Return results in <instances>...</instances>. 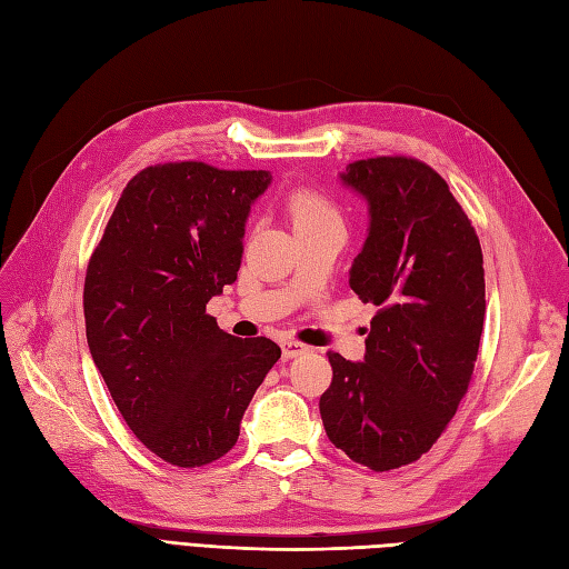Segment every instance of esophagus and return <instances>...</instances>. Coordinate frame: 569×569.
<instances>
[{
  "instance_id": "34e87169",
  "label": "esophagus",
  "mask_w": 569,
  "mask_h": 569,
  "mask_svg": "<svg viewBox=\"0 0 569 569\" xmlns=\"http://www.w3.org/2000/svg\"><path fill=\"white\" fill-rule=\"evenodd\" d=\"M280 347H282L284 359H297V357H301V355H306V351H309V347L301 345V342H295V340H282Z\"/></svg>"
}]
</instances>
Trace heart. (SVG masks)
I'll return each instance as SVG.
<instances>
[{"mask_svg": "<svg viewBox=\"0 0 569 569\" xmlns=\"http://www.w3.org/2000/svg\"><path fill=\"white\" fill-rule=\"evenodd\" d=\"M289 214L297 227L326 222V220H340L337 218V210L330 206L326 196H320L313 189H297L289 196Z\"/></svg>", "mask_w": 569, "mask_h": 569, "instance_id": "1", "label": "heart"}]
</instances>
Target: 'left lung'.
Instances as JSON below:
<instances>
[{
	"instance_id": "obj_1",
	"label": "left lung",
	"mask_w": 569,
	"mask_h": 569,
	"mask_svg": "<svg viewBox=\"0 0 569 569\" xmlns=\"http://www.w3.org/2000/svg\"><path fill=\"white\" fill-rule=\"evenodd\" d=\"M368 203V237L349 287L378 306L363 361L330 351L320 419L335 448L373 469L433 448L467 395L486 318L483 253L445 179L413 158L347 164Z\"/></svg>"
}]
</instances>
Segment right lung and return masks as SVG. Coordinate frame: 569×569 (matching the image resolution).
Instances as JSON below:
<instances>
[{
	"instance_id": "right-lung-1",
	"label": "right lung",
	"mask_w": 569,
	"mask_h": 569,
	"mask_svg": "<svg viewBox=\"0 0 569 569\" xmlns=\"http://www.w3.org/2000/svg\"><path fill=\"white\" fill-rule=\"evenodd\" d=\"M266 170L164 162L138 172L90 256L83 313L90 355L133 436L174 467L234 448L280 347L218 328L206 303L237 280Z\"/></svg>"
}]
</instances>
